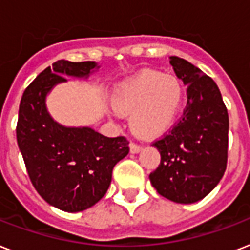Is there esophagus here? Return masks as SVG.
Instances as JSON below:
<instances>
[{"mask_svg": "<svg viewBox=\"0 0 250 250\" xmlns=\"http://www.w3.org/2000/svg\"><path fill=\"white\" fill-rule=\"evenodd\" d=\"M141 146L140 145H137V144H135V143H131V144H129V152L132 153V154H136V153H139V152H141Z\"/></svg>", "mask_w": 250, "mask_h": 250, "instance_id": "34e87169", "label": "esophagus"}]
</instances>
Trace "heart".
I'll return each instance as SVG.
<instances>
[{"instance_id": "heart-1", "label": "heart", "mask_w": 250, "mask_h": 250, "mask_svg": "<svg viewBox=\"0 0 250 250\" xmlns=\"http://www.w3.org/2000/svg\"><path fill=\"white\" fill-rule=\"evenodd\" d=\"M183 102V85L176 76L146 70L117 86L113 105L131 113L129 125L137 136L156 139L174 125Z\"/></svg>"}]
</instances>
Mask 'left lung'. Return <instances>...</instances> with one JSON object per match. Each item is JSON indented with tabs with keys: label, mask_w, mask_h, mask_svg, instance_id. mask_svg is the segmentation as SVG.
<instances>
[{
	"label": "left lung",
	"mask_w": 250,
	"mask_h": 250,
	"mask_svg": "<svg viewBox=\"0 0 250 250\" xmlns=\"http://www.w3.org/2000/svg\"><path fill=\"white\" fill-rule=\"evenodd\" d=\"M170 63L187 85V106L172 129L153 143L161 164L149 179L167 200L193 204L206 197L225 174L229 113L211 78L179 57H170Z\"/></svg>",
	"instance_id": "1"
}]
</instances>
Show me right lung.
I'll return each mask as SVG.
<instances>
[{
  "mask_svg": "<svg viewBox=\"0 0 250 250\" xmlns=\"http://www.w3.org/2000/svg\"><path fill=\"white\" fill-rule=\"evenodd\" d=\"M96 62L57 61L25 88L19 105L17 141L35 189L49 205L78 213L109 189L114 166L128 154L123 136L106 137L90 127H66L52 118L46 97L64 76L84 78Z\"/></svg>",
  "mask_w": 250,
  "mask_h": 250,
  "instance_id": "right-lung-1",
  "label": "right lung"
}]
</instances>
